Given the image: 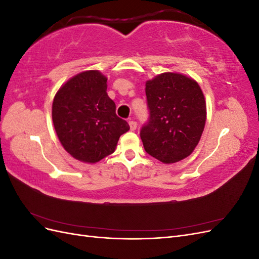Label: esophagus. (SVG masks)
<instances>
[{
	"label": "esophagus",
	"instance_id": "esophagus-1",
	"mask_svg": "<svg viewBox=\"0 0 259 259\" xmlns=\"http://www.w3.org/2000/svg\"><path fill=\"white\" fill-rule=\"evenodd\" d=\"M128 124H130V127H131V131H135V130L137 128V122H135V121H133V120H131V121L128 122Z\"/></svg>",
	"mask_w": 259,
	"mask_h": 259
}]
</instances>
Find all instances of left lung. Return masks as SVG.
<instances>
[{
	"label": "left lung",
	"instance_id": "left-lung-1",
	"mask_svg": "<svg viewBox=\"0 0 259 259\" xmlns=\"http://www.w3.org/2000/svg\"><path fill=\"white\" fill-rule=\"evenodd\" d=\"M150 120L140 138L147 153L164 164L189 156L198 146L206 121V103L192 77L164 72L146 82Z\"/></svg>",
	"mask_w": 259,
	"mask_h": 259
}]
</instances>
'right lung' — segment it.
Listing matches in <instances>:
<instances>
[{"mask_svg": "<svg viewBox=\"0 0 259 259\" xmlns=\"http://www.w3.org/2000/svg\"><path fill=\"white\" fill-rule=\"evenodd\" d=\"M107 80L98 70L80 72L60 86L53 100L59 142L81 162L97 163L113 153L120 136L130 130L128 123L115 114Z\"/></svg>", "mask_w": 259, "mask_h": 259, "instance_id": "obj_1", "label": "right lung"}]
</instances>
